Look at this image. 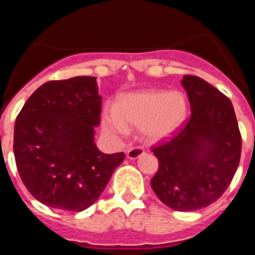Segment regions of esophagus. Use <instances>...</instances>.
<instances>
[{
	"instance_id": "obj_1",
	"label": "esophagus",
	"mask_w": 255,
	"mask_h": 255,
	"mask_svg": "<svg viewBox=\"0 0 255 255\" xmlns=\"http://www.w3.org/2000/svg\"><path fill=\"white\" fill-rule=\"evenodd\" d=\"M143 154H144V149L140 147L130 148V149H128V152H126V155H128V158L129 159H136Z\"/></svg>"
}]
</instances>
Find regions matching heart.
<instances>
[{"label":"heart","mask_w":255,"mask_h":255,"mask_svg":"<svg viewBox=\"0 0 255 255\" xmlns=\"http://www.w3.org/2000/svg\"><path fill=\"white\" fill-rule=\"evenodd\" d=\"M186 115L188 101L184 93L145 89L124 94L116 108L106 110L103 126L116 136L128 134V125L140 128L148 140L157 141L177 131Z\"/></svg>","instance_id":"heart-1"}]
</instances>
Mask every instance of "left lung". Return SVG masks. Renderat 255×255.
<instances>
[{
    "label": "left lung",
    "instance_id": "left-lung-1",
    "mask_svg": "<svg viewBox=\"0 0 255 255\" xmlns=\"http://www.w3.org/2000/svg\"><path fill=\"white\" fill-rule=\"evenodd\" d=\"M190 120L175 136L153 148L158 171L153 191L175 211H197L224 194L242 154V135L233 103L203 79L185 75Z\"/></svg>",
    "mask_w": 255,
    "mask_h": 255
}]
</instances>
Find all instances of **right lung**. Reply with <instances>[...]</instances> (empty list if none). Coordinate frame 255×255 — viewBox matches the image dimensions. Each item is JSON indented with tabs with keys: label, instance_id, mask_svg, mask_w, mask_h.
Listing matches in <instances>:
<instances>
[{
	"label": "right lung",
	"instance_id": "obj_1",
	"mask_svg": "<svg viewBox=\"0 0 255 255\" xmlns=\"http://www.w3.org/2000/svg\"><path fill=\"white\" fill-rule=\"evenodd\" d=\"M102 98L97 78L52 80L31 94L16 117L13 154L25 188L40 203L82 212L96 202L125 154L94 143Z\"/></svg>",
	"mask_w": 255,
	"mask_h": 255
}]
</instances>
